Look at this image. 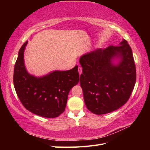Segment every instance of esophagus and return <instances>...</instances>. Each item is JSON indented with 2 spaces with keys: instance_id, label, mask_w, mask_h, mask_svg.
Segmentation results:
<instances>
[{
  "instance_id": "esophagus-1",
  "label": "esophagus",
  "mask_w": 150,
  "mask_h": 150,
  "mask_svg": "<svg viewBox=\"0 0 150 150\" xmlns=\"http://www.w3.org/2000/svg\"><path fill=\"white\" fill-rule=\"evenodd\" d=\"M78 71H79V75H81V73H82V67H81V66H79V68H78Z\"/></svg>"
}]
</instances>
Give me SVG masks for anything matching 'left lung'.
I'll return each instance as SVG.
<instances>
[{"mask_svg": "<svg viewBox=\"0 0 150 150\" xmlns=\"http://www.w3.org/2000/svg\"><path fill=\"white\" fill-rule=\"evenodd\" d=\"M114 57L121 59L117 65ZM80 84L88 110L96 115L119 109L130 97L136 82V68L131 47L126 40L82 55Z\"/></svg>", "mask_w": 150, "mask_h": 150, "instance_id": "left-lung-1", "label": "left lung"}]
</instances>
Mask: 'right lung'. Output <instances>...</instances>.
Listing matches in <instances>:
<instances>
[{
  "instance_id": "obj_1",
  "label": "right lung",
  "mask_w": 150,
  "mask_h": 150,
  "mask_svg": "<svg viewBox=\"0 0 150 150\" xmlns=\"http://www.w3.org/2000/svg\"><path fill=\"white\" fill-rule=\"evenodd\" d=\"M26 41L19 50L13 73L16 93L26 110L37 115L55 118L65 110L70 90L78 84V66L68 71H55L42 77L28 73L24 62Z\"/></svg>"
}]
</instances>
